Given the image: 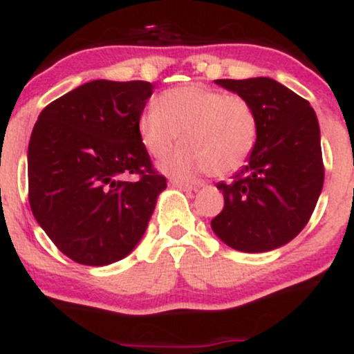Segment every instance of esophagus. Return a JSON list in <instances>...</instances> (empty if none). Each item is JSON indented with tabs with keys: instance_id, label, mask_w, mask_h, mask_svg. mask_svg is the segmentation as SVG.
<instances>
[{
	"instance_id": "1",
	"label": "esophagus",
	"mask_w": 354,
	"mask_h": 354,
	"mask_svg": "<svg viewBox=\"0 0 354 354\" xmlns=\"http://www.w3.org/2000/svg\"><path fill=\"white\" fill-rule=\"evenodd\" d=\"M171 186H173V188H178V189H181V191H186V193H193V191L198 189L196 186L186 185V183H180V181H171Z\"/></svg>"
}]
</instances>
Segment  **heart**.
<instances>
[{"label":"heart","instance_id":"b5f03b06","mask_svg":"<svg viewBox=\"0 0 354 354\" xmlns=\"http://www.w3.org/2000/svg\"><path fill=\"white\" fill-rule=\"evenodd\" d=\"M138 135L153 158L168 154L183 135L188 148L160 165L168 176L193 180L209 169L216 176H226L241 168L253 153L258 118L241 96L185 84L165 91L158 106L141 113Z\"/></svg>","mask_w":354,"mask_h":354}]
</instances>
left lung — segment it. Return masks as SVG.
<instances>
[{
  "label": "left lung",
  "instance_id": "left-lung-1",
  "mask_svg": "<svg viewBox=\"0 0 354 354\" xmlns=\"http://www.w3.org/2000/svg\"><path fill=\"white\" fill-rule=\"evenodd\" d=\"M214 83L253 106L258 136L233 181L216 185L225 206L211 230L243 253L273 251L298 236L323 189L318 118L306 100L271 78Z\"/></svg>",
  "mask_w": 354,
  "mask_h": 354
}]
</instances>
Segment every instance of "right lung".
I'll return each instance as SVG.
<instances>
[{"mask_svg": "<svg viewBox=\"0 0 354 354\" xmlns=\"http://www.w3.org/2000/svg\"><path fill=\"white\" fill-rule=\"evenodd\" d=\"M153 88L148 81H89L36 121L28 146L31 211L80 265L106 266L131 253L166 188L138 135ZM131 174L140 178L129 180Z\"/></svg>", "mask_w": 354, "mask_h": 354, "instance_id": "right-lung-1", "label": "right lung"}]
</instances>
